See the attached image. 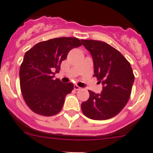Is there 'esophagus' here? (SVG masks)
<instances>
[{"mask_svg": "<svg viewBox=\"0 0 153 153\" xmlns=\"http://www.w3.org/2000/svg\"><path fill=\"white\" fill-rule=\"evenodd\" d=\"M81 89V88L79 87L78 85H74V89H75V90H79Z\"/></svg>", "mask_w": 153, "mask_h": 153, "instance_id": "1", "label": "esophagus"}]
</instances>
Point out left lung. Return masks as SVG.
Listing matches in <instances>:
<instances>
[{
	"instance_id": "left-lung-1",
	"label": "left lung",
	"mask_w": 153,
	"mask_h": 153,
	"mask_svg": "<svg viewBox=\"0 0 153 153\" xmlns=\"http://www.w3.org/2000/svg\"><path fill=\"white\" fill-rule=\"evenodd\" d=\"M93 59L94 76L102 84L100 94L89 91V98L81 103L83 114L94 120H105L118 114L131 96L134 75L120 52L103 42L81 40Z\"/></svg>"
}]
</instances>
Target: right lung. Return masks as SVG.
Returning <instances> with one entry per match:
<instances>
[{
  "instance_id": "right-lung-1",
  "label": "right lung",
  "mask_w": 153,
  "mask_h": 153,
  "mask_svg": "<svg viewBox=\"0 0 153 153\" xmlns=\"http://www.w3.org/2000/svg\"><path fill=\"white\" fill-rule=\"evenodd\" d=\"M81 45L78 38H55L39 42L25 53L20 69V89L33 112L51 117L62 110L74 84L54 78L55 74L70 50Z\"/></svg>"
}]
</instances>
